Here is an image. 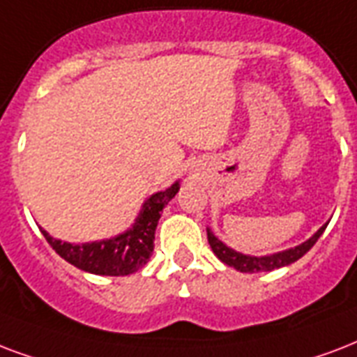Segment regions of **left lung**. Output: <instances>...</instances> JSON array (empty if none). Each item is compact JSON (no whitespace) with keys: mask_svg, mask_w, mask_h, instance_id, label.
Wrapping results in <instances>:
<instances>
[{"mask_svg":"<svg viewBox=\"0 0 357 357\" xmlns=\"http://www.w3.org/2000/svg\"><path fill=\"white\" fill-rule=\"evenodd\" d=\"M328 227V222L320 227L317 232L312 234L311 238L303 241V243L296 245L292 249H287V251L273 252V255H266V257H251V255H243V252H238L230 249L228 245H225L221 239L217 238L211 230L208 228V241L211 251L215 252V257L219 258L221 262H225L230 268L238 269L241 273H258V271H273L277 268H284V266H290L296 260L303 257L312 245L317 243L318 238L322 236L324 230Z\"/></svg>","mask_w":357,"mask_h":357,"instance_id":"left-lung-1","label":"left lung"}]
</instances>
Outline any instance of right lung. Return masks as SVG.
I'll return each mask as SVG.
<instances>
[{
  "label": "right lung",
  "instance_id": "1",
  "mask_svg": "<svg viewBox=\"0 0 357 357\" xmlns=\"http://www.w3.org/2000/svg\"><path fill=\"white\" fill-rule=\"evenodd\" d=\"M178 190L179 181H176L168 189L153 192L142 204V209L136 215L135 222L125 232L114 238L88 241V243H69L52 238L46 230L40 232L59 257L82 271L108 277L130 275L148 264L153 252L155 228L160 213L165 206L176 197Z\"/></svg>",
  "mask_w": 357,
  "mask_h": 357
}]
</instances>
